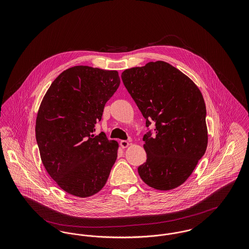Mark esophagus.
Here are the masks:
<instances>
[{
	"label": "esophagus",
	"mask_w": 249,
	"mask_h": 249,
	"mask_svg": "<svg viewBox=\"0 0 249 249\" xmlns=\"http://www.w3.org/2000/svg\"><path fill=\"white\" fill-rule=\"evenodd\" d=\"M119 144H120V146L122 147V148H126L130 143L128 141H125V140H121L120 142H119Z\"/></svg>",
	"instance_id": "34e87169"
}]
</instances>
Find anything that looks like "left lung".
<instances>
[{
  "label": "left lung",
  "mask_w": 249,
  "mask_h": 249,
  "mask_svg": "<svg viewBox=\"0 0 249 249\" xmlns=\"http://www.w3.org/2000/svg\"><path fill=\"white\" fill-rule=\"evenodd\" d=\"M125 88L145 119L146 161L138 174L149 187L170 190L182 185L205 153L206 108L200 89L171 64L159 60L122 72ZM156 123L152 136L149 126Z\"/></svg>",
  "instance_id": "obj_1"
}]
</instances>
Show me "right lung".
I'll use <instances>...</instances> for the list:
<instances>
[{"label":"right lung","mask_w":249,"mask_h":249,"mask_svg":"<svg viewBox=\"0 0 249 249\" xmlns=\"http://www.w3.org/2000/svg\"><path fill=\"white\" fill-rule=\"evenodd\" d=\"M117 71L74 66L53 81L36 119V135L48 175L71 195L86 198L104 188L118 157L119 143L95 124L119 89Z\"/></svg>","instance_id":"obj_1"}]
</instances>
